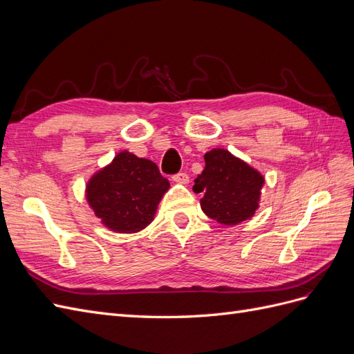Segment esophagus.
<instances>
[{"mask_svg":"<svg viewBox=\"0 0 354 354\" xmlns=\"http://www.w3.org/2000/svg\"><path fill=\"white\" fill-rule=\"evenodd\" d=\"M173 180L178 185H187L189 183V176L186 173H178V174L173 176Z\"/></svg>","mask_w":354,"mask_h":354,"instance_id":"obj_1","label":"esophagus"}]
</instances>
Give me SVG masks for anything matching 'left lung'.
Returning <instances> with one entry per match:
<instances>
[{"label": "left lung", "instance_id": "left-lung-1", "mask_svg": "<svg viewBox=\"0 0 354 354\" xmlns=\"http://www.w3.org/2000/svg\"><path fill=\"white\" fill-rule=\"evenodd\" d=\"M203 159L205 168L194 186L196 194H203L202 211L224 226L250 220L260 207L263 174L226 149H212Z\"/></svg>", "mask_w": 354, "mask_h": 354}]
</instances>
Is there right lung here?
Masks as SVG:
<instances>
[{
	"label": "right lung",
	"mask_w": 354,
	"mask_h": 354,
	"mask_svg": "<svg viewBox=\"0 0 354 354\" xmlns=\"http://www.w3.org/2000/svg\"><path fill=\"white\" fill-rule=\"evenodd\" d=\"M168 189L169 181L160 176L155 162L122 151L91 176L85 198L104 227L137 233L153 221Z\"/></svg>",
	"instance_id": "add662e5"
}]
</instances>
